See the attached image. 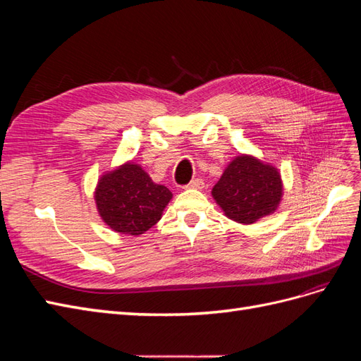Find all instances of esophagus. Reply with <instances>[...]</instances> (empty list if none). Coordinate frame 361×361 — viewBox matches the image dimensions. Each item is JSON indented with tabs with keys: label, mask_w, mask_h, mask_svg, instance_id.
Listing matches in <instances>:
<instances>
[{
	"label": "esophagus",
	"mask_w": 361,
	"mask_h": 361,
	"mask_svg": "<svg viewBox=\"0 0 361 361\" xmlns=\"http://www.w3.org/2000/svg\"><path fill=\"white\" fill-rule=\"evenodd\" d=\"M204 187V183L202 179H194L188 185H185L183 188H194V190H202Z\"/></svg>",
	"instance_id": "1"
}]
</instances>
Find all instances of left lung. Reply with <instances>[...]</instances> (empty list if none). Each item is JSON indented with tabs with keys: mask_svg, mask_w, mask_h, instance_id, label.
I'll use <instances>...</instances> for the list:
<instances>
[{
	"mask_svg": "<svg viewBox=\"0 0 361 361\" xmlns=\"http://www.w3.org/2000/svg\"><path fill=\"white\" fill-rule=\"evenodd\" d=\"M281 194L279 170L250 155L236 157L212 188L224 215L241 224H253L274 212Z\"/></svg>",
	"mask_w": 361,
	"mask_h": 361,
	"instance_id": "1",
	"label": "left lung"
}]
</instances>
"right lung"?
<instances>
[{
	"mask_svg": "<svg viewBox=\"0 0 361 361\" xmlns=\"http://www.w3.org/2000/svg\"><path fill=\"white\" fill-rule=\"evenodd\" d=\"M171 197L167 187L152 182L149 174L134 162L105 173L94 191L104 223L117 233L133 236L155 226Z\"/></svg>",
	"mask_w": 361,
	"mask_h": 361,
	"instance_id": "add662e5",
	"label": "right lung"
}]
</instances>
